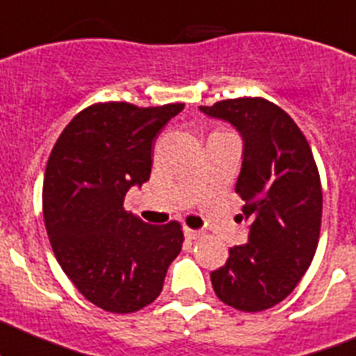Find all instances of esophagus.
<instances>
[{
    "instance_id": "esophagus-1",
    "label": "esophagus",
    "mask_w": 356,
    "mask_h": 356,
    "mask_svg": "<svg viewBox=\"0 0 356 356\" xmlns=\"http://www.w3.org/2000/svg\"><path fill=\"white\" fill-rule=\"evenodd\" d=\"M184 234H186V238H189V240H196V238L203 236L202 231L191 229V227H184Z\"/></svg>"
}]
</instances>
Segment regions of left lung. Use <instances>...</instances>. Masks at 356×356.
<instances>
[{"label":"left lung","instance_id":"left-lung-1","mask_svg":"<svg viewBox=\"0 0 356 356\" xmlns=\"http://www.w3.org/2000/svg\"><path fill=\"white\" fill-rule=\"evenodd\" d=\"M231 123L243 139L234 191L245 200L248 241L229 248L210 273L217 298L247 313L273 308L296 289L316 252L322 184L312 147L294 120L273 102L240 97L200 106Z\"/></svg>","mask_w":356,"mask_h":356}]
</instances>
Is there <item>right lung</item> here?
Returning <instances> with one entry per match:
<instances>
[{
	"mask_svg": "<svg viewBox=\"0 0 356 356\" xmlns=\"http://www.w3.org/2000/svg\"><path fill=\"white\" fill-rule=\"evenodd\" d=\"M182 109L94 104L72 118L48 158L43 217L54 254L85 299L106 312L151 305L182 248L181 224L153 226L123 209L127 191L149 181L153 140Z\"/></svg>",
	"mask_w": 356,
	"mask_h": 356,
	"instance_id": "add662e5",
	"label": "right lung"
}]
</instances>
